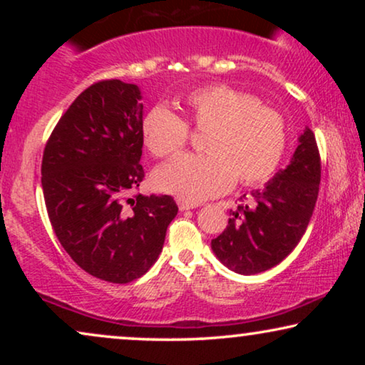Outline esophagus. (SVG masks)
I'll return each mask as SVG.
<instances>
[{"label":"esophagus","instance_id":"34e87169","mask_svg":"<svg viewBox=\"0 0 365 365\" xmlns=\"http://www.w3.org/2000/svg\"><path fill=\"white\" fill-rule=\"evenodd\" d=\"M178 206H179V209H181V211H189V209H196V207L199 206V204H196V202H189V201H181V199H179Z\"/></svg>","mask_w":365,"mask_h":365}]
</instances>
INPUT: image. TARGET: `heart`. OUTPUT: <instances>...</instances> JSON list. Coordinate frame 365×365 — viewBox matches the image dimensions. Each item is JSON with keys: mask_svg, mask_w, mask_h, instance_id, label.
Segmentation results:
<instances>
[{"mask_svg": "<svg viewBox=\"0 0 365 365\" xmlns=\"http://www.w3.org/2000/svg\"><path fill=\"white\" fill-rule=\"evenodd\" d=\"M194 128L207 129L206 154L182 156L154 173V184L164 192L199 202L221 196L237 181L257 184L276 171L287 146L284 119L251 94L226 84L194 89L182 99ZM144 146L156 158H173L187 143V126L171 108L149 109L141 123Z\"/></svg>", "mask_w": 365, "mask_h": 365, "instance_id": "obj_1", "label": "heart"}]
</instances>
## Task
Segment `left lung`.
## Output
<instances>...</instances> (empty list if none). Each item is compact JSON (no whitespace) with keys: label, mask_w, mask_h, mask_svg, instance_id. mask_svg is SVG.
Returning <instances> with one entry per match:
<instances>
[{"label":"left lung","mask_w":365,"mask_h":365,"mask_svg":"<svg viewBox=\"0 0 365 365\" xmlns=\"http://www.w3.org/2000/svg\"><path fill=\"white\" fill-rule=\"evenodd\" d=\"M321 182L316 138L306 128L286 169L264 189L251 192L249 204L231 211L227 227L211 241L216 257L231 271L252 276L277 266L306 232Z\"/></svg>","instance_id":"left-lung-1"}]
</instances>
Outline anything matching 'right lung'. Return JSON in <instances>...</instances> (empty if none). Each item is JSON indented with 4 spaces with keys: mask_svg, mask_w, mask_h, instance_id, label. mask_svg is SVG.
Segmentation results:
<instances>
[{
    "mask_svg": "<svg viewBox=\"0 0 365 365\" xmlns=\"http://www.w3.org/2000/svg\"><path fill=\"white\" fill-rule=\"evenodd\" d=\"M141 99L136 84H93L63 114L43 154L54 234L79 267L114 284L149 271L178 214L171 196H129L144 178Z\"/></svg>",
    "mask_w": 365,
    "mask_h": 365,
    "instance_id": "1",
    "label": "right lung"
}]
</instances>
